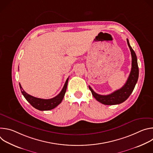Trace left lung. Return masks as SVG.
Segmentation results:
<instances>
[{
  "label": "left lung",
  "instance_id": "obj_1",
  "mask_svg": "<svg viewBox=\"0 0 153 153\" xmlns=\"http://www.w3.org/2000/svg\"><path fill=\"white\" fill-rule=\"evenodd\" d=\"M127 43L131 51L132 57L131 70L129 77L125 84L122 88L118 90L115 91L113 93L108 95H100L95 93L91 87L89 86V88L94 97L99 102L104 105H111L120 104L125 102L132 93L135 85L137 82L139 77V67L137 64V56L135 52L130 46L129 41L127 39Z\"/></svg>",
  "mask_w": 153,
  "mask_h": 153
}]
</instances>
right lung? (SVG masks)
<instances>
[{
  "label": "right lung",
  "mask_w": 153,
  "mask_h": 153,
  "mask_svg": "<svg viewBox=\"0 0 153 153\" xmlns=\"http://www.w3.org/2000/svg\"><path fill=\"white\" fill-rule=\"evenodd\" d=\"M68 79L69 78H68L66 82H65V85L60 93L56 97L50 99H40V98L33 97L27 94L26 92H25V91L23 90L22 87L20 83H19V86H20L21 92L24 95V97L34 108H35L36 109H37V110H39L40 111H48V110H51L52 109L56 108L62 101L63 97L65 96V92H66V90H67Z\"/></svg>",
  "instance_id": "1"
}]
</instances>
